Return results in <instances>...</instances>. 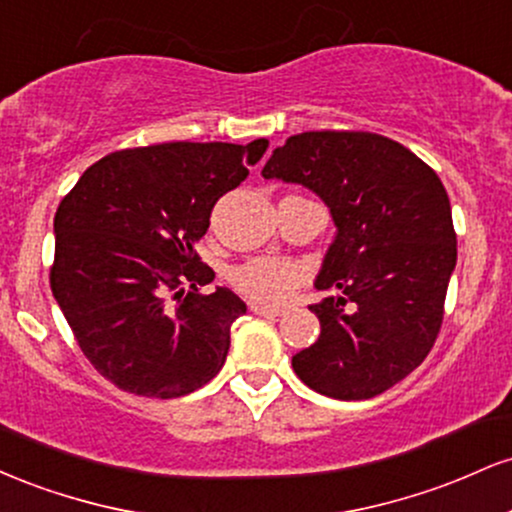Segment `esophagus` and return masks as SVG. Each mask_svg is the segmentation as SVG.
Instances as JSON below:
<instances>
[{
    "label": "esophagus",
    "mask_w": 512,
    "mask_h": 512,
    "mask_svg": "<svg viewBox=\"0 0 512 512\" xmlns=\"http://www.w3.org/2000/svg\"><path fill=\"white\" fill-rule=\"evenodd\" d=\"M250 310L255 315H262V317H279L284 310L281 308H269V305H260V303H252Z\"/></svg>",
    "instance_id": "obj_1"
}]
</instances>
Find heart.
Instances as JSON below:
<instances>
[{
	"label": "heart",
	"instance_id": "heart-1",
	"mask_svg": "<svg viewBox=\"0 0 512 512\" xmlns=\"http://www.w3.org/2000/svg\"><path fill=\"white\" fill-rule=\"evenodd\" d=\"M305 267L289 257H252L233 272L236 289L250 301L279 305L303 284Z\"/></svg>",
	"mask_w": 512,
	"mask_h": 512
}]
</instances>
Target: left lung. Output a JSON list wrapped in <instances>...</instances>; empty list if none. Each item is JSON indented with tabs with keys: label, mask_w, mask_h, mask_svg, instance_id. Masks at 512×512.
<instances>
[{
	"label": "left lung",
	"mask_w": 512,
	"mask_h": 512,
	"mask_svg": "<svg viewBox=\"0 0 512 512\" xmlns=\"http://www.w3.org/2000/svg\"><path fill=\"white\" fill-rule=\"evenodd\" d=\"M264 178L310 187L337 223L310 305L320 337L293 356L310 390L370 399L428 356L457 262L450 199L436 170L373 132H303L274 149Z\"/></svg>",
	"instance_id": "left-lung-1"
}]
</instances>
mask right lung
<instances>
[{"instance_id": "1", "label": "right lung", "mask_w": 512, "mask_h": 512, "mask_svg": "<svg viewBox=\"0 0 512 512\" xmlns=\"http://www.w3.org/2000/svg\"><path fill=\"white\" fill-rule=\"evenodd\" d=\"M267 139L168 142L108 154L55 214L52 296L105 380L132 395H190L219 373L245 303L195 245L214 204L250 175Z\"/></svg>"}]
</instances>
